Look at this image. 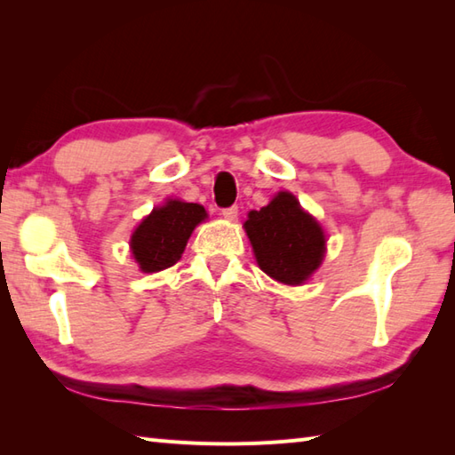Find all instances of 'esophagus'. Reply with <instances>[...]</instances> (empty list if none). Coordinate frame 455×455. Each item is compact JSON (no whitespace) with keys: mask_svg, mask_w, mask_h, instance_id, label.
<instances>
[{"mask_svg":"<svg viewBox=\"0 0 455 455\" xmlns=\"http://www.w3.org/2000/svg\"><path fill=\"white\" fill-rule=\"evenodd\" d=\"M220 215L225 217L227 220H235V219L238 217V207H236V205H233V207H227V209H222V211H220Z\"/></svg>","mask_w":455,"mask_h":455,"instance_id":"obj_1","label":"esophagus"}]
</instances>
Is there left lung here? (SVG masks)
<instances>
[{
  "instance_id": "left-lung-1",
  "label": "left lung",
  "mask_w": 455,
  "mask_h": 455,
  "mask_svg": "<svg viewBox=\"0 0 455 455\" xmlns=\"http://www.w3.org/2000/svg\"><path fill=\"white\" fill-rule=\"evenodd\" d=\"M244 230L262 272L285 285H301L323 264L326 236L295 196L279 191L259 211H250Z\"/></svg>"
}]
</instances>
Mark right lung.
Listing matches in <instances>:
<instances>
[{
  "label": "right lung",
  "mask_w": 455,
  "mask_h": 455,
  "mask_svg": "<svg viewBox=\"0 0 455 455\" xmlns=\"http://www.w3.org/2000/svg\"><path fill=\"white\" fill-rule=\"evenodd\" d=\"M205 219L207 211L197 203L168 199L162 207H154L131 236V252L140 272H162L176 264L193 228Z\"/></svg>",
  "instance_id": "add662e5"
}]
</instances>
